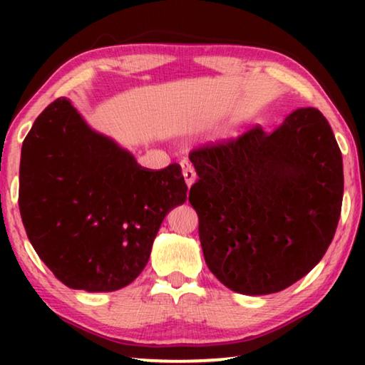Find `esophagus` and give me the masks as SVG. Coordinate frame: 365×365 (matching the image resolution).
<instances>
[{
	"label": "esophagus",
	"mask_w": 365,
	"mask_h": 365,
	"mask_svg": "<svg viewBox=\"0 0 365 365\" xmlns=\"http://www.w3.org/2000/svg\"><path fill=\"white\" fill-rule=\"evenodd\" d=\"M180 165H182V174H183V178H185V183H187V187L190 188L191 185H193L195 180H196L195 169L191 168V164H188L187 160H183Z\"/></svg>",
	"instance_id": "34e87169"
}]
</instances>
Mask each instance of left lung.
Returning <instances> with one entry per match:
<instances>
[{"label":"left lung","instance_id":"1","mask_svg":"<svg viewBox=\"0 0 365 365\" xmlns=\"http://www.w3.org/2000/svg\"><path fill=\"white\" fill-rule=\"evenodd\" d=\"M190 160L202 255L227 288L282 292L324 257L341 212L343 159L319 109L299 108L274 132L256 127Z\"/></svg>","mask_w":365,"mask_h":365}]
</instances>
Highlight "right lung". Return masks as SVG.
<instances>
[{"label": "right lung", "instance_id": "obj_1", "mask_svg": "<svg viewBox=\"0 0 365 365\" xmlns=\"http://www.w3.org/2000/svg\"><path fill=\"white\" fill-rule=\"evenodd\" d=\"M187 190L180 165L143 169L67 98L36 117L22 143L24 227L46 267L73 289L115 292L137 279Z\"/></svg>", "mask_w": 365, "mask_h": 365}]
</instances>
